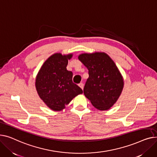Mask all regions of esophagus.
<instances>
[{
    "label": "esophagus",
    "instance_id": "esophagus-1",
    "mask_svg": "<svg viewBox=\"0 0 157 157\" xmlns=\"http://www.w3.org/2000/svg\"><path fill=\"white\" fill-rule=\"evenodd\" d=\"M78 86L83 90V89H84V84H83V83L82 82H81V83H80V84H78Z\"/></svg>",
    "mask_w": 157,
    "mask_h": 157
}]
</instances>
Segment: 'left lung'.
Returning <instances> with one entry per match:
<instances>
[{
  "label": "left lung",
  "mask_w": 157,
  "mask_h": 157,
  "mask_svg": "<svg viewBox=\"0 0 157 157\" xmlns=\"http://www.w3.org/2000/svg\"><path fill=\"white\" fill-rule=\"evenodd\" d=\"M78 59L89 70L84 89L85 96L96 109L108 110L117 102L124 82L115 62L103 52L82 53Z\"/></svg>",
  "instance_id": "1"
}]
</instances>
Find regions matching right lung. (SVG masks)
I'll use <instances>...</instances> for the list:
<instances>
[{"mask_svg": "<svg viewBox=\"0 0 157 157\" xmlns=\"http://www.w3.org/2000/svg\"><path fill=\"white\" fill-rule=\"evenodd\" d=\"M73 54L55 53L41 67L35 79L40 98L53 111H61L83 91L72 82L73 73L67 70Z\"/></svg>", "mask_w": 157, "mask_h": 157, "instance_id": "1", "label": "right lung"}]
</instances>
